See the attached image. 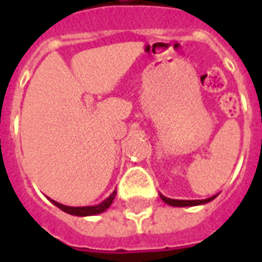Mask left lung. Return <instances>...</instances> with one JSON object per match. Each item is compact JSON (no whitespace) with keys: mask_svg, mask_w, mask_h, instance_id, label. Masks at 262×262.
<instances>
[{"mask_svg":"<svg viewBox=\"0 0 262 262\" xmlns=\"http://www.w3.org/2000/svg\"><path fill=\"white\" fill-rule=\"evenodd\" d=\"M216 195H212L209 199L205 200H174V199H167V197H164L163 194H160V199L163 200L164 203L168 204V205H171V207H194V205H203V204H207L209 201L215 199Z\"/></svg>","mask_w":262,"mask_h":262,"instance_id":"1","label":"left lung"}]
</instances>
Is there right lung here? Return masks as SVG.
<instances>
[{
	"label": "right lung",
	"instance_id": "obj_1",
	"mask_svg": "<svg viewBox=\"0 0 262 262\" xmlns=\"http://www.w3.org/2000/svg\"><path fill=\"white\" fill-rule=\"evenodd\" d=\"M115 194H117V190H114L111 193L108 197H107L104 201H102L98 205H91V207H68V205H63V204H59L54 200H51L50 201L54 204L55 207H58L61 211L67 212L69 215H75V216H94V215H99V213H102L107 209V208L110 207L111 204H113V200L115 199Z\"/></svg>",
	"mask_w": 262,
	"mask_h": 262
}]
</instances>
